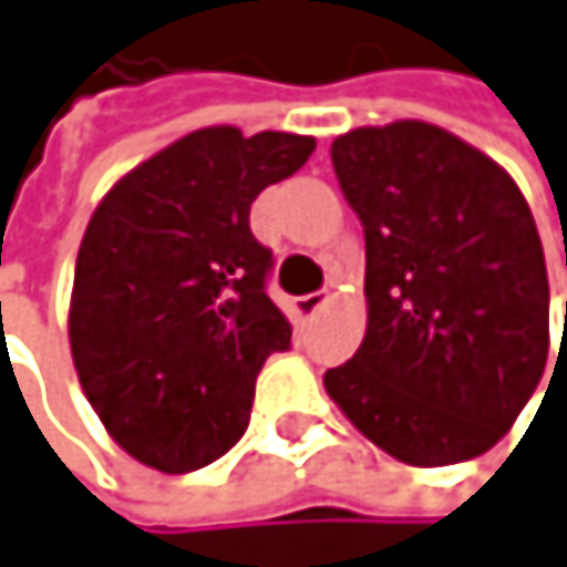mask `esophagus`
<instances>
[{"mask_svg":"<svg viewBox=\"0 0 567 567\" xmlns=\"http://www.w3.org/2000/svg\"><path fill=\"white\" fill-rule=\"evenodd\" d=\"M326 302H330V292H309V296L296 299V312L299 316H316Z\"/></svg>","mask_w":567,"mask_h":567,"instance_id":"1","label":"esophagus"}]
</instances>
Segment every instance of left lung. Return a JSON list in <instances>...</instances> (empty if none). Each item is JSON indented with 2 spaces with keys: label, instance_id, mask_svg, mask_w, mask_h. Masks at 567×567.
<instances>
[{
  "label": "left lung",
  "instance_id": "obj_1",
  "mask_svg": "<svg viewBox=\"0 0 567 567\" xmlns=\"http://www.w3.org/2000/svg\"><path fill=\"white\" fill-rule=\"evenodd\" d=\"M330 156L367 237V333L322 388L408 466L473 460L511 432L551 347L524 193L486 152L419 118L350 128Z\"/></svg>",
  "mask_w": 567,
  "mask_h": 567
}]
</instances>
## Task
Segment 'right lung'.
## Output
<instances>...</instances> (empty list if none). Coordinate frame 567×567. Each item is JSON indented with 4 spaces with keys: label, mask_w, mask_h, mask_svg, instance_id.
Returning a JSON list of instances; mask_svg holds the SVG:
<instances>
[{
    "label": "right lung",
    "mask_w": 567,
    "mask_h": 567,
    "mask_svg": "<svg viewBox=\"0 0 567 567\" xmlns=\"http://www.w3.org/2000/svg\"><path fill=\"white\" fill-rule=\"evenodd\" d=\"M316 138L186 132L132 166L94 207L74 265L68 340L78 381L132 460L189 473L248 429L258 370L292 340L268 296L255 197Z\"/></svg>",
    "instance_id": "right-lung-1"
}]
</instances>
